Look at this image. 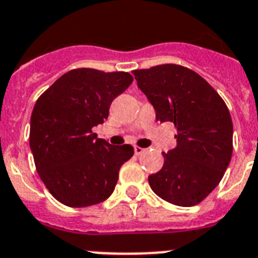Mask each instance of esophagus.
<instances>
[{"label": "esophagus", "mask_w": 258, "mask_h": 258, "mask_svg": "<svg viewBox=\"0 0 258 258\" xmlns=\"http://www.w3.org/2000/svg\"><path fill=\"white\" fill-rule=\"evenodd\" d=\"M145 151H146L145 148H142V147H137V146H136V147H134V153H136L137 156L142 155V153L145 152Z\"/></svg>", "instance_id": "obj_1"}]
</instances>
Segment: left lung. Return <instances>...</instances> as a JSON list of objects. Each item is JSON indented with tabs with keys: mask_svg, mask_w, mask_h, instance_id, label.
<instances>
[{
	"mask_svg": "<svg viewBox=\"0 0 258 258\" xmlns=\"http://www.w3.org/2000/svg\"><path fill=\"white\" fill-rule=\"evenodd\" d=\"M138 88L156 120L176 127V147L162 153L164 166L148 176L153 192L176 206L190 207L217 186L233 153V122L219 93L193 70L175 65L134 70Z\"/></svg>",
	"mask_w": 258,
	"mask_h": 258,
	"instance_id": "obj_1",
	"label": "left lung"
}]
</instances>
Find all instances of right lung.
<instances>
[{
  "mask_svg": "<svg viewBox=\"0 0 258 258\" xmlns=\"http://www.w3.org/2000/svg\"><path fill=\"white\" fill-rule=\"evenodd\" d=\"M133 82L129 73L74 69L35 102L29 145L39 178L58 202L87 207L112 195L131 145L112 146L92 127L108 117L111 102Z\"/></svg>",
  "mask_w": 258,
  "mask_h": 258,
  "instance_id": "add662e5",
  "label": "right lung"
}]
</instances>
